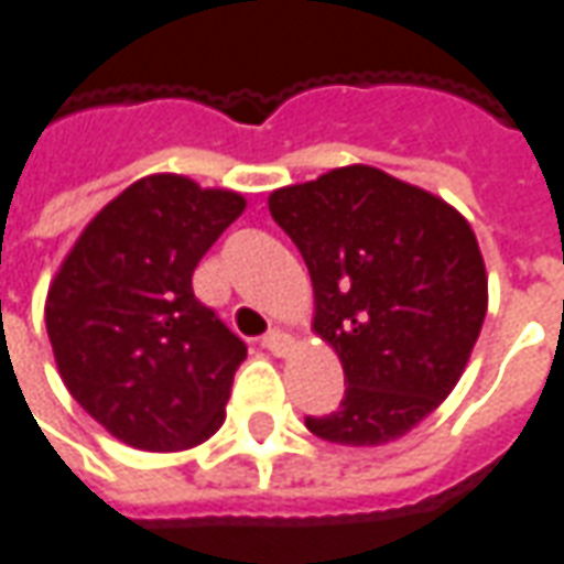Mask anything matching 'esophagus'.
I'll return each mask as SVG.
<instances>
[{
    "mask_svg": "<svg viewBox=\"0 0 564 564\" xmlns=\"http://www.w3.org/2000/svg\"><path fill=\"white\" fill-rule=\"evenodd\" d=\"M259 343H262V348H268V351H274V355H283V351L290 348V336L274 327V330H268L265 336L259 339Z\"/></svg>",
    "mask_w": 564,
    "mask_h": 564,
    "instance_id": "34e87169",
    "label": "esophagus"
}]
</instances>
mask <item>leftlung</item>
Returning a JSON list of instances; mask_svg holds the SVG:
<instances>
[{"label": "left lung", "mask_w": 564, "mask_h": 564, "mask_svg": "<svg viewBox=\"0 0 564 564\" xmlns=\"http://www.w3.org/2000/svg\"><path fill=\"white\" fill-rule=\"evenodd\" d=\"M314 286V333L346 370L317 438L373 447L408 435L457 386L488 312L469 221L373 166H343L268 197Z\"/></svg>", "instance_id": "1"}]
</instances>
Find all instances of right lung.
<instances>
[{
	"instance_id": "add662e5",
	"label": "right lung",
	"mask_w": 564,
	"mask_h": 564,
	"mask_svg": "<svg viewBox=\"0 0 564 564\" xmlns=\"http://www.w3.org/2000/svg\"><path fill=\"white\" fill-rule=\"evenodd\" d=\"M234 191L148 175L79 234L45 330L79 408L138 451H185L225 423L247 346L194 296V268L243 213Z\"/></svg>"
}]
</instances>
